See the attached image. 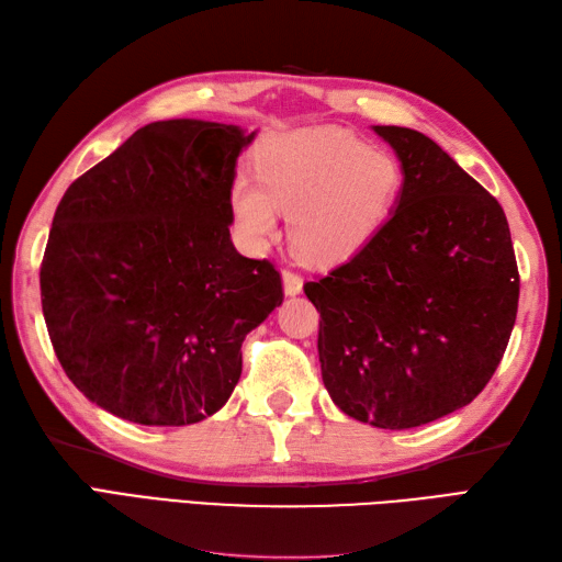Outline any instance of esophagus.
Segmentation results:
<instances>
[{"label": "esophagus", "instance_id": "obj_1", "mask_svg": "<svg viewBox=\"0 0 562 562\" xmlns=\"http://www.w3.org/2000/svg\"><path fill=\"white\" fill-rule=\"evenodd\" d=\"M282 284H284V294L286 296H296L299 292H302L304 280H302V276H296V272L284 270L282 272Z\"/></svg>", "mask_w": 562, "mask_h": 562}]
</instances>
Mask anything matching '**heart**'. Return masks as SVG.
Returning a JSON list of instances; mask_svg holds the SVG:
<instances>
[{
	"label": "heart",
	"instance_id": "b5f03b06",
	"mask_svg": "<svg viewBox=\"0 0 562 562\" xmlns=\"http://www.w3.org/2000/svg\"><path fill=\"white\" fill-rule=\"evenodd\" d=\"M258 177L237 175L229 205L246 237L268 241L278 211L290 215L294 251L311 263H340L383 227L402 172L393 155L342 128L318 126L268 138Z\"/></svg>",
	"mask_w": 562,
	"mask_h": 562
}]
</instances>
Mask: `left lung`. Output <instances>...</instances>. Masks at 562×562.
Instances as JSON below:
<instances>
[{
	"mask_svg": "<svg viewBox=\"0 0 562 562\" xmlns=\"http://www.w3.org/2000/svg\"><path fill=\"white\" fill-rule=\"evenodd\" d=\"M402 162L385 225L306 282L323 383L347 416L402 430L472 402L517 318L519 272L501 203L428 136L373 126Z\"/></svg>",
	"mask_w": 562,
	"mask_h": 562,
	"instance_id": "1",
	"label": "left lung"
}]
</instances>
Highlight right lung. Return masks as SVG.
Masks as SVG:
<instances>
[{"label": "right lung", "instance_id": "right-lung-1", "mask_svg": "<svg viewBox=\"0 0 562 562\" xmlns=\"http://www.w3.org/2000/svg\"><path fill=\"white\" fill-rule=\"evenodd\" d=\"M256 134L153 122L78 177L41 266L47 333L69 381L120 419L189 426L241 375V342L282 304L270 260L229 239V189Z\"/></svg>", "mask_w": 562, "mask_h": 562}]
</instances>
